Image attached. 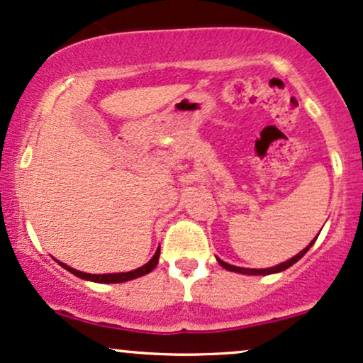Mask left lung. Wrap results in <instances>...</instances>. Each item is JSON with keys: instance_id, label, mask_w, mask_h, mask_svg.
<instances>
[{"instance_id": "obj_1", "label": "left lung", "mask_w": 363, "mask_h": 363, "mask_svg": "<svg viewBox=\"0 0 363 363\" xmlns=\"http://www.w3.org/2000/svg\"><path fill=\"white\" fill-rule=\"evenodd\" d=\"M316 242V238L313 240L311 243H309V245L304 248V250H301L298 255H294L292 257V259H289L287 262H282L281 265H276V267H270V269H243V267H235V265H230V264H226V262H223V260H220L218 259V262H220V265L223 269H226V270H231V272H238V274H248V276H267V274H276V272H282V270H286V269H289L292 264H296V262H298L301 257L304 255V253H306L309 248H311V245L313 243Z\"/></svg>"}]
</instances>
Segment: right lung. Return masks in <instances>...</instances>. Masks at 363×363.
I'll list each match as a JSON object with an SVG mask.
<instances>
[{"mask_svg": "<svg viewBox=\"0 0 363 363\" xmlns=\"http://www.w3.org/2000/svg\"><path fill=\"white\" fill-rule=\"evenodd\" d=\"M159 257H160V248H157L155 255L152 257L150 262H147V264L142 265L140 269L130 270V272H121V274H86V272H79V270H76L72 267H67L65 264H60V265H62L64 269H67L71 274H74V276L86 279V281H93V282H99V284H118V282L132 281V279L142 277V276H145V274L152 272V270L155 269L157 262H159Z\"/></svg>", "mask_w": 363, "mask_h": 363, "instance_id": "obj_1", "label": "right lung"}]
</instances>
